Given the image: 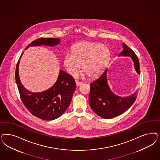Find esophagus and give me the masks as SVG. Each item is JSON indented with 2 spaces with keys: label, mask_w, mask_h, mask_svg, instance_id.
<instances>
[{
  "label": "esophagus",
  "mask_w": 160,
  "mask_h": 160,
  "mask_svg": "<svg viewBox=\"0 0 160 160\" xmlns=\"http://www.w3.org/2000/svg\"><path fill=\"white\" fill-rule=\"evenodd\" d=\"M82 82H79V81H76V85H77V87H79V86L82 85Z\"/></svg>",
  "instance_id": "34e87169"
}]
</instances>
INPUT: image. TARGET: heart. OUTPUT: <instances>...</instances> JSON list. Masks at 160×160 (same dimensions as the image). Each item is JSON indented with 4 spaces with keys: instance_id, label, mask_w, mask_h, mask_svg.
<instances>
[{
    "instance_id": "b5f03b06",
    "label": "heart",
    "mask_w": 160,
    "mask_h": 160,
    "mask_svg": "<svg viewBox=\"0 0 160 160\" xmlns=\"http://www.w3.org/2000/svg\"><path fill=\"white\" fill-rule=\"evenodd\" d=\"M111 53L107 45L97 42L84 41L72 48L71 53L63 58V65L68 73L75 77L81 71L89 77H95L102 72L110 59Z\"/></svg>"
}]
</instances>
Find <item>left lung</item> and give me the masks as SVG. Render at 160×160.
<instances>
[{"instance_id":"left-lung-1","label":"left lung","mask_w":160,"mask_h":160,"mask_svg":"<svg viewBox=\"0 0 160 160\" xmlns=\"http://www.w3.org/2000/svg\"><path fill=\"white\" fill-rule=\"evenodd\" d=\"M123 51L118 56L129 57L134 62L136 72L140 75L139 60L134 52L123 43ZM105 69L102 75L90 84L89 102L93 112L105 119L112 118L124 113L136 100L137 91L126 97L114 94L109 87Z\"/></svg>"}]
</instances>
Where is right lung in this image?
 Wrapping results in <instances>:
<instances>
[{
	"mask_svg": "<svg viewBox=\"0 0 160 160\" xmlns=\"http://www.w3.org/2000/svg\"><path fill=\"white\" fill-rule=\"evenodd\" d=\"M60 42L61 40L57 38H42L31 42L25 49L30 47L41 45L55 47ZM20 59L16 68V82L25 107L32 115L43 120L51 121L61 117L69 106L76 88L73 78L60 70L58 79L52 87L41 92H32L21 83L19 75Z\"/></svg>",
	"mask_w": 160,
	"mask_h": 160,
	"instance_id": "1",
	"label": "right lung"
}]
</instances>
